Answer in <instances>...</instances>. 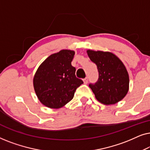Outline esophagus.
I'll return each instance as SVG.
<instances>
[{
	"label": "esophagus",
	"instance_id": "obj_1",
	"mask_svg": "<svg viewBox=\"0 0 150 150\" xmlns=\"http://www.w3.org/2000/svg\"><path fill=\"white\" fill-rule=\"evenodd\" d=\"M83 81H84V83L87 84L88 83V77L85 78V79H83Z\"/></svg>",
	"mask_w": 150,
	"mask_h": 150
}]
</instances>
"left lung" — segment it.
Masks as SVG:
<instances>
[{"label":"left lung","instance_id":"1","mask_svg":"<svg viewBox=\"0 0 150 150\" xmlns=\"http://www.w3.org/2000/svg\"><path fill=\"white\" fill-rule=\"evenodd\" d=\"M92 62L97 65L98 79L90 83L96 98L101 103L110 105L120 102L128 91V71L120 59L111 52L87 50Z\"/></svg>","mask_w":150,"mask_h":150}]
</instances>
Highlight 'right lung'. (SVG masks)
<instances>
[{
  "label": "right lung",
  "instance_id": "add662e5",
  "mask_svg": "<svg viewBox=\"0 0 150 150\" xmlns=\"http://www.w3.org/2000/svg\"><path fill=\"white\" fill-rule=\"evenodd\" d=\"M74 54V51L62 50L51 54L37 70L33 79L35 91L47 107L59 108L65 105L83 83L76 76V68L71 64Z\"/></svg>",
  "mask_w": 150,
  "mask_h": 150
}]
</instances>
